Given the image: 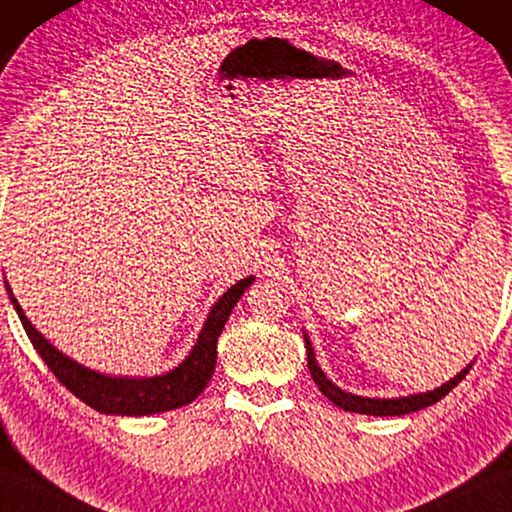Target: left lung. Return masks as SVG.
<instances>
[{
	"label": "left lung",
	"mask_w": 512,
	"mask_h": 512,
	"mask_svg": "<svg viewBox=\"0 0 512 512\" xmlns=\"http://www.w3.org/2000/svg\"><path fill=\"white\" fill-rule=\"evenodd\" d=\"M305 352H308L310 375H312V379H315L319 391H322L326 398H329L333 404H338L340 409L356 411V414H370V416H402V414H411V411L430 407V404L439 402L441 398H446V395L451 393L453 388L469 375L471 365H474V363L467 365V368H464L460 375L453 377L451 381H446V384L441 388H434V391H430V393L409 395V398H395V400H375V398H361V395H352V393L340 391V388L335 386L333 381L326 379V375L322 370H319V365L315 361V354H312L308 335H305Z\"/></svg>",
	"instance_id": "8db88e82"
}]
</instances>
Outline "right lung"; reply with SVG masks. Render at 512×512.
<instances>
[{
    "mask_svg": "<svg viewBox=\"0 0 512 512\" xmlns=\"http://www.w3.org/2000/svg\"><path fill=\"white\" fill-rule=\"evenodd\" d=\"M253 280V276L243 278L227 289L209 312L207 324H204L200 338H197V345L193 347V352L188 354L186 361H183L179 368L167 372V375L151 379L105 377L101 372L82 368L80 363H75L68 356L57 352V349L34 329L32 322L25 317V312H22L20 303L15 301V296L11 294L9 282H6V289H9V299L15 312H18L20 322L25 326L34 349L41 354L45 365L52 370V375H55L75 398H80L82 402L89 404L91 409L101 411V414L147 416L158 414V411L183 407V404L193 402L197 395L207 388L213 370H216L218 335L223 333L232 308L236 301L241 299V294L246 292V287L253 285Z\"/></svg>",
    "mask_w": 512,
    "mask_h": 512,
    "instance_id": "obj_1",
    "label": "right lung"
}]
</instances>
